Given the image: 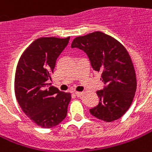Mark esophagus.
<instances>
[{
    "instance_id": "obj_1",
    "label": "esophagus",
    "mask_w": 152,
    "mask_h": 152,
    "mask_svg": "<svg viewBox=\"0 0 152 152\" xmlns=\"http://www.w3.org/2000/svg\"><path fill=\"white\" fill-rule=\"evenodd\" d=\"M75 94H76L77 97H80V96H82L83 94V92H76Z\"/></svg>"
}]
</instances>
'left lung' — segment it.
<instances>
[{
  "label": "left lung",
  "instance_id": "1",
  "mask_svg": "<svg viewBox=\"0 0 152 152\" xmlns=\"http://www.w3.org/2000/svg\"><path fill=\"white\" fill-rule=\"evenodd\" d=\"M72 48L88 55L94 70L102 73L104 88L97 91L99 104L89 109L99 120L112 122L122 117L134 98L137 80L126 49L118 40L102 31L76 38Z\"/></svg>",
  "mask_w": 152,
  "mask_h": 152
}]
</instances>
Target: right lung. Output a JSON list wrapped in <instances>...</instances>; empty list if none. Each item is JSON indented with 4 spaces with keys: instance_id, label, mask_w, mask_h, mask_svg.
<instances>
[{
    "instance_id": "obj_1",
    "label": "right lung",
    "mask_w": 152,
    "mask_h": 152,
    "mask_svg": "<svg viewBox=\"0 0 152 152\" xmlns=\"http://www.w3.org/2000/svg\"><path fill=\"white\" fill-rule=\"evenodd\" d=\"M69 37L39 38L20 58L14 79L15 96L26 116L44 128L56 126L67 115L69 93L50 86L56 61L67 46Z\"/></svg>"
}]
</instances>
